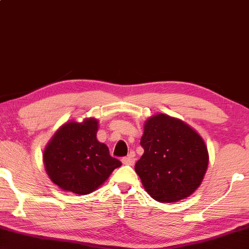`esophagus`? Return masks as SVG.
Listing matches in <instances>:
<instances>
[{
  "label": "esophagus",
  "mask_w": 249,
  "mask_h": 249,
  "mask_svg": "<svg viewBox=\"0 0 249 249\" xmlns=\"http://www.w3.org/2000/svg\"><path fill=\"white\" fill-rule=\"evenodd\" d=\"M121 161L124 164H129V166H132V164L135 163V159H133V157L130 155L128 157H124V158H122Z\"/></svg>",
  "instance_id": "34e87169"
}]
</instances>
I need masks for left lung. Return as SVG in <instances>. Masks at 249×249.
Masks as SVG:
<instances>
[{"label": "left lung", "instance_id": "8db88e82", "mask_svg": "<svg viewBox=\"0 0 249 249\" xmlns=\"http://www.w3.org/2000/svg\"><path fill=\"white\" fill-rule=\"evenodd\" d=\"M140 144L144 152L135 170L155 200H182L200 186L208 168L207 146L186 122L164 113L151 116Z\"/></svg>", "mask_w": 249, "mask_h": 249}]
</instances>
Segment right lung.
<instances>
[{
    "label": "right lung",
    "mask_w": 249,
    "mask_h": 249,
    "mask_svg": "<svg viewBox=\"0 0 249 249\" xmlns=\"http://www.w3.org/2000/svg\"><path fill=\"white\" fill-rule=\"evenodd\" d=\"M99 121L69 120L56 130L43 151L48 176L60 189L76 195L93 193L121 162L97 139Z\"/></svg>",
    "instance_id": "1"
}]
</instances>
